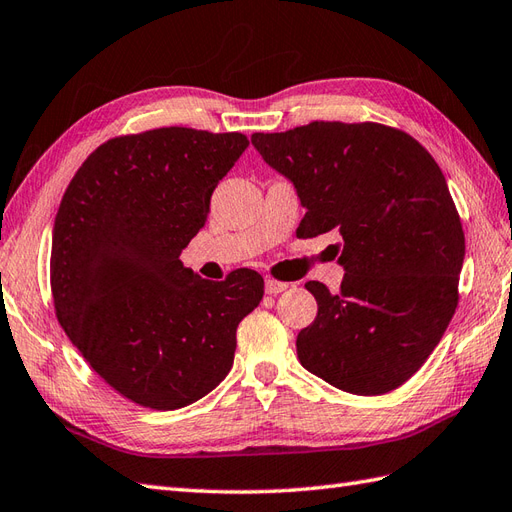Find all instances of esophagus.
I'll use <instances>...</instances> for the list:
<instances>
[{
    "mask_svg": "<svg viewBox=\"0 0 512 512\" xmlns=\"http://www.w3.org/2000/svg\"><path fill=\"white\" fill-rule=\"evenodd\" d=\"M283 290H288V283L277 281V279H266V292L268 294H281Z\"/></svg>",
    "mask_w": 512,
    "mask_h": 512,
    "instance_id": "34e87169",
    "label": "esophagus"
}]
</instances>
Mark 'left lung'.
Instances as JSON below:
<instances>
[{
	"instance_id": "1",
	"label": "left lung",
	"mask_w": 512,
	"mask_h": 512,
	"mask_svg": "<svg viewBox=\"0 0 512 512\" xmlns=\"http://www.w3.org/2000/svg\"><path fill=\"white\" fill-rule=\"evenodd\" d=\"M251 141L307 209L296 235L342 237L340 292L305 283L318 314L296 338L301 364L351 395L399 388L458 305L465 233L441 168L417 139L375 122H312Z\"/></svg>"
}]
</instances>
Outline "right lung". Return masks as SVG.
Returning <instances> with one entry per match:
<instances>
[{
    "label": "right lung",
    "instance_id": "1",
    "mask_svg": "<svg viewBox=\"0 0 512 512\" xmlns=\"http://www.w3.org/2000/svg\"><path fill=\"white\" fill-rule=\"evenodd\" d=\"M246 146L242 133L183 126L113 137L65 189L50 259L56 318L93 371L139 406L185 408L216 388L237 325L264 296L255 270L207 281L181 261Z\"/></svg>",
    "mask_w": 512,
    "mask_h": 512
}]
</instances>
